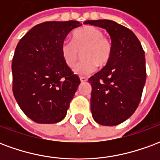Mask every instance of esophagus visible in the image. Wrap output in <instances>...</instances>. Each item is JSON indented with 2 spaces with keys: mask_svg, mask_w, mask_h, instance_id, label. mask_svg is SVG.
I'll list each match as a JSON object with an SVG mask.
<instances>
[{
  "mask_svg": "<svg viewBox=\"0 0 160 160\" xmlns=\"http://www.w3.org/2000/svg\"><path fill=\"white\" fill-rule=\"evenodd\" d=\"M80 81L82 82V83H84V82L87 81V78H86V77H80Z\"/></svg>",
  "mask_w": 160,
  "mask_h": 160,
  "instance_id": "obj_1",
  "label": "esophagus"
}]
</instances>
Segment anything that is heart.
<instances>
[{
	"instance_id": "obj_1",
	"label": "heart",
	"mask_w": 160,
	"mask_h": 160,
	"mask_svg": "<svg viewBox=\"0 0 160 160\" xmlns=\"http://www.w3.org/2000/svg\"><path fill=\"white\" fill-rule=\"evenodd\" d=\"M82 53L84 60L74 68V73L86 75L97 69L98 65L104 67L112 56L113 46L109 38L104 37L103 31L95 26H85L77 30L73 34V41H65L62 44V56L67 66L75 65Z\"/></svg>"
}]
</instances>
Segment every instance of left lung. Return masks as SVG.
<instances>
[{
  "label": "left lung",
  "mask_w": 160,
  "mask_h": 160,
  "mask_svg": "<svg viewBox=\"0 0 160 160\" xmlns=\"http://www.w3.org/2000/svg\"><path fill=\"white\" fill-rule=\"evenodd\" d=\"M111 36L112 56L104 68L88 80L91 111L98 123L115 126L134 114L146 83V58L141 42L127 27L109 19L87 20Z\"/></svg>",
  "instance_id": "8db88e82"
}]
</instances>
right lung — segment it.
<instances>
[{
  "instance_id": "obj_1",
  "label": "right lung",
  "mask_w": 160,
  "mask_h": 160,
  "mask_svg": "<svg viewBox=\"0 0 160 160\" xmlns=\"http://www.w3.org/2000/svg\"><path fill=\"white\" fill-rule=\"evenodd\" d=\"M78 21L37 25L20 39L12 58V92L23 112L38 123H56L66 117L80 83L62 56V44Z\"/></svg>"
}]
</instances>
